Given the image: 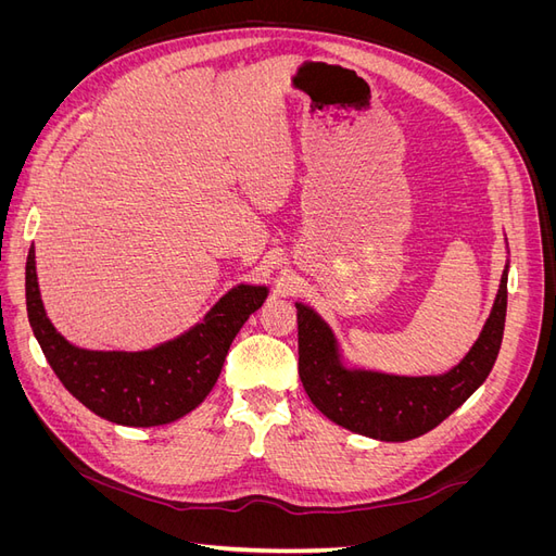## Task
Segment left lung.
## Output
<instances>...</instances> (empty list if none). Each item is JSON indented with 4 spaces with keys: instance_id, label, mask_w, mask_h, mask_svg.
<instances>
[{
    "instance_id": "left-lung-1",
    "label": "left lung",
    "mask_w": 556,
    "mask_h": 556,
    "mask_svg": "<svg viewBox=\"0 0 556 556\" xmlns=\"http://www.w3.org/2000/svg\"><path fill=\"white\" fill-rule=\"evenodd\" d=\"M508 308V266L501 276L490 319L468 355L443 376L406 378L350 371L341 364L331 329L296 304L299 378L319 413L350 431L378 441H410L439 427L490 376L498 357Z\"/></svg>"
}]
</instances>
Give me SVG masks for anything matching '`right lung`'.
<instances>
[{
  "label": "right lung",
  "instance_id": "add662e5",
  "mask_svg": "<svg viewBox=\"0 0 556 556\" xmlns=\"http://www.w3.org/2000/svg\"><path fill=\"white\" fill-rule=\"evenodd\" d=\"M31 331L60 382L94 415L125 427L174 422L208 396L233 336L266 299V288L239 285L188 333L143 352H94L72 345L46 317L35 248L25 266Z\"/></svg>",
  "mask_w": 556,
  "mask_h": 556
}]
</instances>
